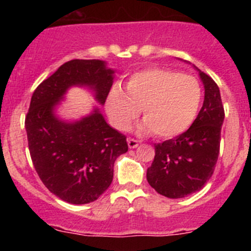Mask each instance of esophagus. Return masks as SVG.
Here are the masks:
<instances>
[{"instance_id":"34e87169","label":"esophagus","mask_w":251,"mask_h":251,"mask_svg":"<svg viewBox=\"0 0 251 251\" xmlns=\"http://www.w3.org/2000/svg\"><path fill=\"white\" fill-rule=\"evenodd\" d=\"M139 145V141H137V139L134 138H128V147L129 148H136L138 147Z\"/></svg>"}]
</instances>
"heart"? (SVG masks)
Here are the masks:
<instances>
[{
	"label": "heart",
	"instance_id": "heart-1",
	"mask_svg": "<svg viewBox=\"0 0 251 251\" xmlns=\"http://www.w3.org/2000/svg\"><path fill=\"white\" fill-rule=\"evenodd\" d=\"M202 100V90L194 76L162 68H148L130 75L126 93L113 88L106 110L121 130L143 113L141 129L158 138H172L191 127Z\"/></svg>",
	"mask_w": 251,
	"mask_h": 251
}]
</instances>
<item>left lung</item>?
<instances>
[{"instance_id":"obj_1","label":"left lung","mask_w":251,"mask_h":251,"mask_svg":"<svg viewBox=\"0 0 251 251\" xmlns=\"http://www.w3.org/2000/svg\"><path fill=\"white\" fill-rule=\"evenodd\" d=\"M202 108L191 127L172 139L154 145L156 156L147 170V181L158 194L182 199L200 191L212 176L220 152L225 118L219 86L203 72Z\"/></svg>"}]
</instances>
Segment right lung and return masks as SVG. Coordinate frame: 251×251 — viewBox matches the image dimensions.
Instances as JSON below:
<instances>
[{"label": "right lung", "mask_w": 251, "mask_h": 251, "mask_svg": "<svg viewBox=\"0 0 251 251\" xmlns=\"http://www.w3.org/2000/svg\"><path fill=\"white\" fill-rule=\"evenodd\" d=\"M113 70L100 60H70L35 89L26 114L28 151L50 192L75 205L95 201L113 181L115 159L128 151L127 137L106 124L99 110L75 123L52 113L69 86L89 85L104 104Z\"/></svg>", "instance_id": "right-lung-1"}]
</instances>
